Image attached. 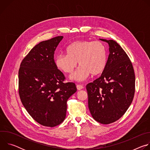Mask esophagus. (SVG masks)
<instances>
[{"mask_svg": "<svg viewBox=\"0 0 150 150\" xmlns=\"http://www.w3.org/2000/svg\"><path fill=\"white\" fill-rule=\"evenodd\" d=\"M76 88H77V89H78V90H82V89L83 88V87L82 86V85L78 84V85H76Z\"/></svg>", "mask_w": 150, "mask_h": 150, "instance_id": "1", "label": "esophagus"}]
</instances>
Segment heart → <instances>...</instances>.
<instances>
[{"label": "heart", "mask_w": 150, "mask_h": 150, "mask_svg": "<svg viewBox=\"0 0 150 150\" xmlns=\"http://www.w3.org/2000/svg\"><path fill=\"white\" fill-rule=\"evenodd\" d=\"M67 54H60L56 56L54 64L62 72L69 74L77 65V71L71 79L83 81L88 75L95 76L101 74L106 66L107 51L104 44L99 41L79 40L73 42L66 49Z\"/></svg>", "instance_id": "obj_1"}]
</instances>
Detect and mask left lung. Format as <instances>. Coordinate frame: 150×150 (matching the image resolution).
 <instances>
[{
	"mask_svg": "<svg viewBox=\"0 0 150 150\" xmlns=\"http://www.w3.org/2000/svg\"><path fill=\"white\" fill-rule=\"evenodd\" d=\"M109 45V55L101 75L86 86L93 117L107 125L119 119L130 106L135 91L132 62L114 40L100 39Z\"/></svg>",
	"mask_w": 150,
	"mask_h": 150,
	"instance_id": "8db88e82",
	"label": "left lung"
}]
</instances>
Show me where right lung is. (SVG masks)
Listing matches in <instances>:
<instances>
[{
	"mask_svg": "<svg viewBox=\"0 0 150 150\" xmlns=\"http://www.w3.org/2000/svg\"><path fill=\"white\" fill-rule=\"evenodd\" d=\"M63 36L40 42L23 59L18 72V92L29 115L40 125L54 127L65 120L68 99L76 91L75 83L54 64V54Z\"/></svg>",
	"mask_w": 150,
	"mask_h": 150,
	"instance_id": "1",
	"label": "right lung"
}]
</instances>
